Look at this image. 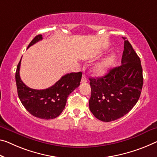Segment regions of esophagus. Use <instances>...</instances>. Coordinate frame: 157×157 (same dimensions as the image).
<instances>
[{"label": "esophagus", "instance_id": "esophagus-1", "mask_svg": "<svg viewBox=\"0 0 157 157\" xmlns=\"http://www.w3.org/2000/svg\"><path fill=\"white\" fill-rule=\"evenodd\" d=\"M87 82V78H86V76L84 75L82 76V78H81V83H86Z\"/></svg>", "mask_w": 157, "mask_h": 157}]
</instances>
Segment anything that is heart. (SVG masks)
I'll return each instance as SVG.
<instances>
[{"label": "heart", "instance_id": "obj_1", "mask_svg": "<svg viewBox=\"0 0 157 157\" xmlns=\"http://www.w3.org/2000/svg\"><path fill=\"white\" fill-rule=\"evenodd\" d=\"M116 57H117L116 55L114 54H112L106 57L105 59H102V61L97 64H95L93 68L94 74L98 76H102L107 74V72L109 71V69L114 65L116 61Z\"/></svg>", "mask_w": 157, "mask_h": 157}]
</instances>
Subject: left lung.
Masks as SVG:
<instances>
[{
	"mask_svg": "<svg viewBox=\"0 0 157 157\" xmlns=\"http://www.w3.org/2000/svg\"><path fill=\"white\" fill-rule=\"evenodd\" d=\"M121 64L111 69L105 76L89 78L91 87L89 108L102 121H113L124 117L140 96L143 69L140 57L128 40L124 41Z\"/></svg>",
	"mask_w": 157,
	"mask_h": 157,
	"instance_id": "obj_1",
	"label": "left lung"
}]
</instances>
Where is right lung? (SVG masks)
I'll return each mask as SVG.
<instances>
[{
	"mask_svg": "<svg viewBox=\"0 0 157 157\" xmlns=\"http://www.w3.org/2000/svg\"><path fill=\"white\" fill-rule=\"evenodd\" d=\"M42 39V35L36 36L27 48ZM21 59L17 67L15 80L21 104L31 115L39 119L48 120L57 117L64 110L69 94L80 85L82 73L80 71L67 74L50 88L36 90L26 86L21 80Z\"/></svg>",
	"mask_w": 157,
	"mask_h": 157,
	"instance_id": "right-lung-1",
	"label": "right lung"
}]
</instances>
